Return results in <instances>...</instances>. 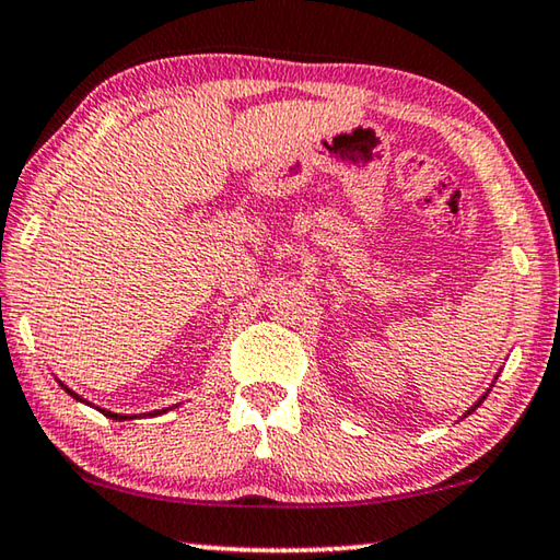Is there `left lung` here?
Returning a JSON list of instances; mask_svg holds the SVG:
<instances>
[{
	"mask_svg": "<svg viewBox=\"0 0 560 560\" xmlns=\"http://www.w3.org/2000/svg\"><path fill=\"white\" fill-rule=\"evenodd\" d=\"M497 377H499V373H497V375H494V381H497ZM491 387H494V383H491V385H489V390H491ZM489 390H487V393H485V395H481V397H479V400H477V402H474V405H471V407H469V410H467V412H464V415H462V417H459V420H464V417H469V415H471V412H474V410H477V407H479V405H481V402H485V400H487V395H489Z\"/></svg>",
	"mask_w": 560,
	"mask_h": 560,
	"instance_id": "8db88e82",
	"label": "left lung"
}]
</instances>
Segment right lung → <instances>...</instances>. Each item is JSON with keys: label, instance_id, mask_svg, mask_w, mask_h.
<instances>
[{"label": "right lung", "instance_id": "obj_1", "mask_svg": "<svg viewBox=\"0 0 560 560\" xmlns=\"http://www.w3.org/2000/svg\"><path fill=\"white\" fill-rule=\"evenodd\" d=\"M56 383H59V385L63 387V390H66V393H69V395L73 397V400H75V402H83V405H89V407H96V405H93V402H89V400H86V397H81L79 393H73L69 385H63V383L59 381V377H56ZM173 407H175V405H173ZM173 407H163V410H155V412H145L143 417H155V415H165L167 410H173ZM96 410H98L101 415H106V417H110V420H118V422H122V420H136V417H138V415H120V412H110V410H106V407H96Z\"/></svg>", "mask_w": 560, "mask_h": 560}]
</instances>
